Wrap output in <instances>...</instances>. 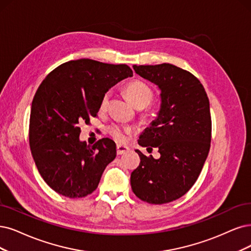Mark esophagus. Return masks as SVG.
Here are the masks:
<instances>
[{
  "instance_id": "1",
  "label": "esophagus",
  "mask_w": 251,
  "mask_h": 251,
  "mask_svg": "<svg viewBox=\"0 0 251 251\" xmlns=\"http://www.w3.org/2000/svg\"><path fill=\"white\" fill-rule=\"evenodd\" d=\"M128 150H129V148L126 146H122V145L117 146V154L118 155H122V154L128 152Z\"/></svg>"
}]
</instances>
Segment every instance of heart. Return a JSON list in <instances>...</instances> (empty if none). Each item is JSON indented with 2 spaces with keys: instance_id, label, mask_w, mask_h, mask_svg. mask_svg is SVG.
<instances>
[{
  "instance_id": "obj_1",
  "label": "heart",
  "mask_w": 251,
  "mask_h": 251,
  "mask_svg": "<svg viewBox=\"0 0 251 251\" xmlns=\"http://www.w3.org/2000/svg\"><path fill=\"white\" fill-rule=\"evenodd\" d=\"M127 95L132 103L137 106H147L153 99V92L150 87L146 85L141 80H135L129 83L126 88ZM109 99V93H105L100 101V108L104 109L107 106ZM109 135L119 143H124L127 140V136L132 132V129L127 126L119 124L110 125L107 129Z\"/></svg>"
}]
</instances>
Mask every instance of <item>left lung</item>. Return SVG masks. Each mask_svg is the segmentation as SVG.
Masks as SVG:
<instances>
[{
    "instance_id": "8db88e82",
    "label": "left lung",
    "mask_w": 251,
    "mask_h": 251,
    "mask_svg": "<svg viewBox=\"0 0 251 251\" xmlns=\"http://www.w3.org/2000/svg\"><path fill=\"white\" fill-rule=\"evenodd\" d=\"M133 69L158 86L161 105L138 140L142 147L157 148L160 157L136 150L141 163L131 173V188L140 200L161 205L183 197L201 172L211 143L209 98L193 74L175 65H133Z\"/></svg>"
}]
</instances>
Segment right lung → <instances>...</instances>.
Masks as SVG:
<instances>
[{
    "label": "right lung",
    "instance_id": "obj_1",
    "mask_svg": "<svg viewBox=\"0 0 251 251\" xmlns=\"http://www.w3.org/2000/svg\"><path fill=\"white\" fill-rule=\"evenodd\" d=\"M132 75L125 64L79 59L60 65L43 79L32 102L29 140L37 170L52 190L76 199L97 188L116 158V144L107 137L93 146L80 142L79 124H89L105 93Z\"/></svg>",
    "mask_w": 251,
    "mask_h": 251
}]
</instances>
